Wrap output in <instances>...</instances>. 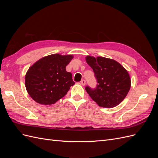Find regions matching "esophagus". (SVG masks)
<instances>
[{
  "label": "esophagus",
  "instance_id": "34e87169",
  "mask_svg": "<svg viewBox=\"0 0 158 158\" xmlns=\"http://www.w3.org/2000/svg\"><path fill=\"white\" fill-rule=\"evenodd\" d=\"M80 84L82 85H85V80H81V82H80Z\"/></svg>",
  "mask_w": 158,
  "mask_h": 158
}]
</instances>
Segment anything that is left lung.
Segmentation results:
<instances>
[{
	"instance_id": "8db88e82",
	"label": "left lung",
	"mask_w": 158,
	"mask_h": 158,
	"mask_svg": "<svg viewBox=\"0 0 158 158\" xmlns=\"http://www.w3.org/2000/svg\"><path fill=\"white\" fill-rule=\"evenodd\" d=\"M85 60L93 69L98 84L94 89L85 87L90 98L102 107L118 106L131 88V80L127 70L117 61L106 57L87 56Z\"/></svg>"
}]
</instances>
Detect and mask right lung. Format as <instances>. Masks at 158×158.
I'll return each mask as SVG.
<instances>
[{"label":"right lung","mask_w":158,"mask_h":158,"mask_svg":"<svg viewBox=\"0 0 158 158\" xmlns=\"http://www.w3.org/2000/svg\"><path fill=\"white\" fill-rule=\"evenodd\" d=\"M73 55L52 54L31 65L25 76V85L30 97L41 105H52L67 94L75 82L66 70Z\"/></svg>","instance_id":"obj_1"}]
</instances>
